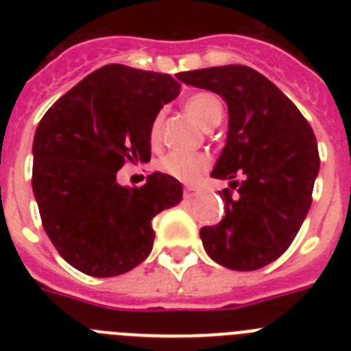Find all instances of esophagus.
<instances>
[{"label": "esophagus", "mask_w": 351, "mask_h": 351, "mask_svg": "<svg viewBox=\"0 0 351 351\" xmlns=\"http://www.w3.org/2000/svg\"><path fill=\"white\" fill-rule=\"evenodd\" d=\"M200 195V191L198 190H193V188H186L184 190V198H195Z\"/></svg>", "instance_id": "34e87169"}]
</instances>
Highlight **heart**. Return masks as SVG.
Returning a JSON list of instances; mask_svg holds the SVG:
<instances>
[{
	"label": "heart",
	"mask_w": 351,
	"mask_h": 351,
	"mask_svg": "<svg viewBox=\"0 0 351 351\" xmlns=\"http://www.w3.org/2000/svg\"><path fill=\"white\" fill-rule=\"evenodd\" d=\"M186 112L190 114L202 128L216 126L223 117L221 101L210 93H195L184 101ZM163 114H156L149 128V141L156 145L161 138ZM210 167V158L206 153H181L172 151L158 161V169L181 182H197Z\"/></svg>",
	"instance_id": "heart-1"
}]
</instances>
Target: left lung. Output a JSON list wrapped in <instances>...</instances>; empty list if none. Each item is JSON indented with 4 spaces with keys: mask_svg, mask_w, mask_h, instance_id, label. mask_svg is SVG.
Wrapping results in <instances>:
<instances>
[{
    "mask_svg": "<svg viewBox=\"0 0 351 351\" xmlns=\"http://www.w3.org/2000/svg\"><path fill=\"white\" fill-rule=\"evenodd\" d=\"M178 79L228 105V137L213 178L232 182L219 191L225 218L200 230L207 255L232 271L265 267L290 247L311 207L320 169L313 128L276 84L244 64L182 71Z\"/></svg>",
    "mask_w": 351,
    "mask_h": 351,
    "instance_id": "left-lung-1",
    "label": "left lung"
}]
</instances>
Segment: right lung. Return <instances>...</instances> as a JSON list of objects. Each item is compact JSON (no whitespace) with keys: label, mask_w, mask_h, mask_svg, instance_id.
Listing matches in <instances>:
<instances>
[{"label":"right lung","mask_w":351,"mask_h":351,"mask_svg":"<svg viewBox=\"0 0 351 351\" xmlns=\"http://www.w3.org/2000/svg\"><path fill=\"white\" fill-rule=\"evenodd\" d=\"M181 84L167 73L107 64L49 108L33 141V193L51 243L95 278L137 267L153 250V218L182 186L154 172L138 188L116 181L128 161L151 160L149 128Z\"/></svg>","instance_id":"1"}]
</instances>
